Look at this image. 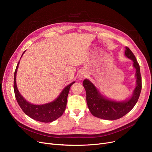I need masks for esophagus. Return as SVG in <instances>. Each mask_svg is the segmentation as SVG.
I'll list each match as a JSON object with an SVG mask.
<instances>
[{
  "label": "esophagus",
  "mask_w": 152,
  "mask_h": 152,
  "mask_svg": "<svg viewBox=\"0 0 152 152\" xmlns=\"http://www.w3.org/2000/svg\"><path fill=\"white\" fill-rule=\"evenodd\" d=\"M85 76H86V75L85 74H84V73H81V74H80L79 75V78L80 79H83L84 77H85Z\"/></svg>",
  "instance_id": "1"
}]
</instances>
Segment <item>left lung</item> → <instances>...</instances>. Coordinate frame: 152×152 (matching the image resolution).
I'll return each mask as SVG.
<instances>
[{
  "label": "left lung",
  "instance_id": "obj_1",
  "mask_svg": "<svg viewBox=\"0 0 152 152\" xmlns=\"http://www.w3.org/2000/svg\"><path fill=\"white\" fill-rule=\"evenodd\" d=\"M124 55L133 63L135 69V84L131 96L124 100H115L103 95L88 79L83 81L86 92V101L89 111L95 117L106 120H116L124 116L134 108L140 96L142 89V78L140 66L134 55L127 47H126Z\"/></svg>",
  "mask_w": 152,
  "mask_h": 152
}]
</instances>
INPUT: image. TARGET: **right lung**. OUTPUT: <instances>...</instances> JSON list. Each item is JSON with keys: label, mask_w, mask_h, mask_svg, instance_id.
Here are the masks:
<instances>
[{"label": "right lung", "mask_w": 152, "mask_h": 152, "mask_svg": "<svg viewBox=\"0 0 152 152\" xmlns=\"http://www.w3.org/2000/svg\"><path fill=\"white\" fill-rule=\"evenodd\" d=\"M25 52V51L23 53L21 57ZM19 63L20 61L16 68L14 74V92L16 99L23 112L32 119L40 122L51 123L56 120L63 115L65 110L70 87L75 81L72 82L66 86L62 90L58 97L52 102L42 105L33 104L24 98L18 89L17 81H16V76H17Z\"/></svg>", "instance_id": "add662e5"}]
</instances>
